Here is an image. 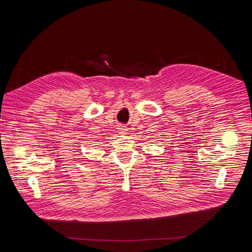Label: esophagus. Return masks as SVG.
<instances>
[{"mask_svg":"<svg viewBox=\"0 0 252 252\" xmlns=\"http://www.w3.org/2000/svg\"><path fill=\"white\" fill-rule=\"evenodd\" d=\"M122 131H123V132H126V129H125V128H122Z\"/></svg>","mask_w":252,"mask_h":252,"instance_id":"1","label":"esophagus"}]
</instances>
